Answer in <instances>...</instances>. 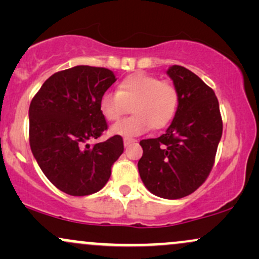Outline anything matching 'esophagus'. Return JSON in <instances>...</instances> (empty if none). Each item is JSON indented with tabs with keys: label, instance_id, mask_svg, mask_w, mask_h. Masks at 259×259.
Returning <instances> with one entry per match:
<instances>
[{
	"label": "esophagus",
	"instance_id": "1",
	"mask_svg": "<svg viewBox=\"0 0 259 259\" xmlns=\"http://www.w3.org/2000/svg\"><path fill=\"white\" fill-rule=\"evenodd\" d=\"M135 142H136L135 139L125 138V139H124V146L127 147V146H130V145H132V144H135Z\"/></svg>",
	"mask_w": 259,
	"mask_h": 259
}]
</instances>
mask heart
<instances>
[{"instance_id": "1", "label": "heart", "mask_w": 259, "mask_h": 259, "mask_svg": "<svg viewBox=\"0 0 259 259\" xmlns=\"http://www.w3.org/2000/svg\"><path fill=\"white\" fill-rule=\"evenodd\" d=\"M178 105L179 94L173 84L144 73L126 76L117 92H105L100 100L101 113L109 121L118 120L132 108L134 115L111 127L112 134L125 138L142 135L151 126H167L175 117Z\"/></svg>"}]
</instances>
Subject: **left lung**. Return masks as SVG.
<instances>
[{
    "label": "left lung",
    "instance_id": "left-lung-1",
    "mask_svg": "<svg viewBox=\"0 0 259 259\" xmlns=\"http://www.w3.org/2000/svg\"><path fill=\"white\" fill-rule=\"evenodd\" d=\"M179 94L175 117L163 135L141 140L138 167L146 189L177 200L197 190L212 170L223 121L214 91L181 65L167 70Z\"/></svg>",
    "mask_w": 259,
    "mask_h": 259
}]
</instances>
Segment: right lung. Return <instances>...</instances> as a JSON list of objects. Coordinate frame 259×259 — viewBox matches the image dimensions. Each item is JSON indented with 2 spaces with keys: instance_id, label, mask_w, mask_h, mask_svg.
<instances>
[{
  "instance_id": "right-lung-1",
  "label": "right lung",
  "mask_w": 259,
  "mask_h": 259,
  "mask_svg": "<svg viewBox=\"0 0 259 259\" xmlns=\"http://www.w3.org/2000/svg\"><path fill=\"white\" fill-rule=\"evenodd\" d=\"M115 80L106 68L76 65L50 76L31 101V152L47 179L65 194L100 191L123 153L119 135L92 146L88 142L107 129L100 100Z\"/></svg>"
}]
</instances>
